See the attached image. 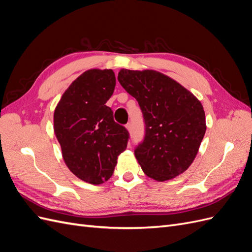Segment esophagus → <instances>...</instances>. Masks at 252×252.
<instances>
[{"mask_svg":"<svg viewBox=\"0 0 252 252\" xmlns=\"http://www.w3.org/2000/svg\"><path fill=\"white\" fill-rule=\"evenodd\" d=\"M126 128H127V130L129 132H131L132 131V125H131V123H127L126 124Z\"/></svg>","mask_w":252,"mask_h":252,"instance_id":"obj_1","label":"esophagus"}]
</instances>
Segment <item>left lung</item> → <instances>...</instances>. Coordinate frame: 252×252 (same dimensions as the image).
I'll return each instance as SVG.
<instances>
[{
    "mask_svg": "<svg viewBox=\"0 0 252 252\" xmlns=\"http://www.w3.org/2000/svg\"><path fill=\"white\" fill-rule=\"evenodd\" d=\"M118 80L138 101L145 135L134 149L144 173L163 182L191 165L206 131L201 102L178 82L155 70L121 69Z\"/></svg>",
    "mask_w": 252,
    "mask_h": 252,
    "instance_id": "8db88e82",
    "label": "left lung"
}]
</instances>
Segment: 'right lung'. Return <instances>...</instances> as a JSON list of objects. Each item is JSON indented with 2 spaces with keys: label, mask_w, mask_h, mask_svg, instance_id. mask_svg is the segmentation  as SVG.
<instances>
[{
  "label": "right lung",
  "mask_w": 252,
  "mask_h": 252,
  "mask_svg": "<svg viewBox=\"0 0 252 252\" xmlns=\"http://www.w3.org/2000/svg\"><path fill=\"white\" fill-rule=\"evenodd\" d=\"M116 87L111 69H90L72 82L55 110V133L70 171L84 182L108 181L129 140L106 105Z\"/></svg>",
  "instance_id": "obj_1"
}]
</instances>
